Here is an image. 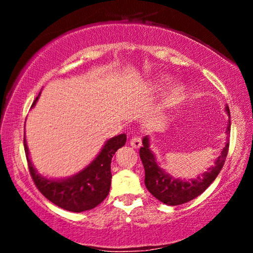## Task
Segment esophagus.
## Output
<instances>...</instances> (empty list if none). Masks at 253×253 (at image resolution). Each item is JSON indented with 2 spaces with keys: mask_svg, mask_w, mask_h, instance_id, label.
<instances>
[{
  "mask_svg": "<svg viewBox=\"0 0 253 253\" xmlns=\"http://www.w3.org/2000/svg\"><path fill=\"white\" fill-rule=\"evenodd\" d=\"M129 144H130V146L134 147V149H139V147L141 146L140 136H133V138L129 140Z\"/></svg>",
  "mask_w": 253,
  "mask_h": 253,
  "instance_id": "obj_1",
  "label": "esophagus"
}]
</instances>
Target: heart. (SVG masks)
<instances>
[{
  "mask_svg": "<svg viewBox=\"0 0 253 253\" xmlns=\"http://www.w3.org/2000/svg\"><path fill=\"white\" fill-rule=\"evenodd\" d=\"M170 78L167 76H162L155 81H151L150 90L153 92H158L165 88L169 83ZM187 98V88L183 84H173L168 89L167 94L164 97V106L168 108H173V107L182 104Z\"/></svg>",
  "mask_w": 253,
  "mask_h": 253,
  "instance_id": "1",
  "label": "heart"
}]
</instances>
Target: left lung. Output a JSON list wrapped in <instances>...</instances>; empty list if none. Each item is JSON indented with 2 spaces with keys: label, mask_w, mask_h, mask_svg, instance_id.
<instances>
[{
  "label": "left lung",
  "mask_w": 253,
  "mask_h": 253,
  "mask_svg": "<svg viewBox=\"0 0 253 253\" xmlns=\"http://www.w3.org/2000/svg\"><path fill=\"white\" fill-rule=\"evenodd\" d=\"M225 112L229 118V109L226 106ZM231 129V120H228L226 132ZM228 136L226 139L225 146L220 151L219 157L214 161V165L208 168L205 172L199 175L195 178L182 179L178 177H173L162 169L161 164L157 161L156 155L150 149V136L146 135L143 138V146L140 147L139 155L143 162L145 169V185L147 190L159 200L161 202L168 206H178L182 203L189 202L207 189L208 187L215 181L217 175L221 171L225 159L228 152Z\"/></svg>",
  "instance_id": "8db88e82"
}]
</instances>
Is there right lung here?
I'll return each mask as SVG.
<instances>
[{
	"mask_svg": "<svg viewBox=\"0 0 253 253\" xmlns=\"http://www.w3.org/2000/svg\"><path fill=\"white\" fill-rule=\"evenodd\" d=\"M42 94V91H40ZM40 94L34 100L32 108L36 106ZM126 143V134H119L108 139L102 149L90 163L75 175L63 178H48L38 172L31 161L26 136L24 138L25 152L28 168L37 188L52 203L69 211H81L92 210L100 205L109 194L112 172L110 163L113 155Z\"/></svg>",
	"mask_w": 253,
	"mask_h": 253,
	"instance_id": "right-lung-1",
	"label": "right lung"
}]
</instances>
